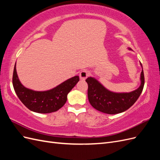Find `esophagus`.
Segmentation results:
<instances>
[{
  "label": "esophagus",
  "mask_w": 160,
  "mask_h": 160,
  "mask_svg": "<svg viewBox=\"0 0 160 160\" xmlns=\"http://www.w3.org/2000/svg\"><path fill=\"white\" fill-rule=\"evenodd\" d=\"M89 75V72L87 70H83L80 73H79V77H80V79L82 80H85L87 79V77H88Z\"/></svg>",
  "instance_id": "34e87169"
}]
</instances>
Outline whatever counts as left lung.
Here are the masks:
<instances>
[{
    "mask_svg": "<svg viewBox=\"0 0 160 160\" xmlns=\"http://www.w3.org/2000/svg\"><path fill=\"white\" fill-rule=\"evenodd\" d=\"M132 50L131 48H128ZM142 67V63H140ZM141 85L129 93H115L110 91L93 77H88L85 81L88 84V99L90 104L95 109L108 114H117L126 111L135 103L141 95L144 86V74L140 75Z\"/></svg>",
    "mask_w": 160,
    "mask_h": 160,
    "instance_id": "obj_1",
    "label": "left lung"
}]
</instances>
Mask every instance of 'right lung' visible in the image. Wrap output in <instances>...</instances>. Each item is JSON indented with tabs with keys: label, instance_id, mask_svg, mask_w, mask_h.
I'll return each instance as SVG.
<instances>
[{
	"label": "right lung",
	"instance_id": "add662e5",
	"mask_svg": "<svg viewBox=\"0 0 160 160\" xmlns=\"http://www.w3.org/2000/svg\"><path fill=\"white\" fill-rule=\"evenodd\" d=\"M79 81V76H75L53 89L37 91L22 85L17 73L16 64L12 75L13 88L19 99L28 109L39 113L55 112L61 108L66 103L67 95Z\"/></svg>",
	"mask_w": 160,
	"mask_h": 160
}]
</instances>
